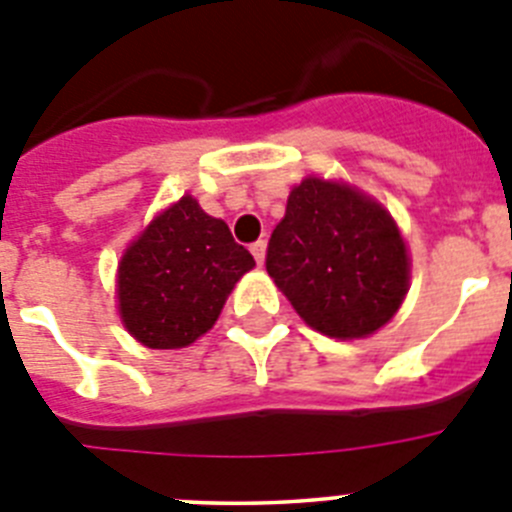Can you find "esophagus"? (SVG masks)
<instances>
[{"mask_svg":"<svg viewBox=\"0 0 512 512\" xmlns=\"http://www.w3.org/2000/svg\"><path fill=\"white\" fill-rule=\"evenodd\" d=\"M251 253H253V259H256V264L264 266V261H266V243L264 241H256L251 246Z\"/></svg>","mask_w":512,"mask_h":512,"instance_id":"34e87169","label":"esophagus"}]
</instances>
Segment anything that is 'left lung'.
Returning <instances> with one entry per match:
<instances>
[{
    "instance_id": "left-lung-1",
    "label": "left lung",
    "mask_w": 512,
    "mask_h": 512,
    "mask_svg": "<svg viewBox=\"0 0 512 512\" xmlns=\"http://www.w3.org/2000/svg\"><path fill=\"white\" fill-rule=\"evenodd\" d=\"M410 248L395 217L343 179L307 174L289 189L266 271L323 336L356 341L390 323L410 289Z\"/></svg>"
}]
</instances>
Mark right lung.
<instances>
[{"instance_id":"obj_1","label":"right lung","mask_w":512,"mask_h":512,"mask_svg":"<svg viewBox=\"0 0 512 512\" xmlns=\"http://www.w3.org/2000/svg\"><path fill=\"white\" fill-rule=\"evenodd\" d=\"M253 266L225 220L184 194L158 210L117 261L120 323L140 346H192L217 323L235 284Z\"/></svg>"}]
</instances>
